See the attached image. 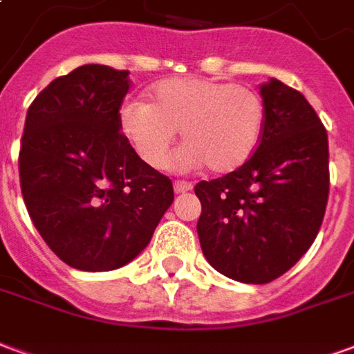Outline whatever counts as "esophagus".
<instances>
[{"label":"esophagus","mask_w":354,"mask_h":354,"mask_svg":"<svg viewBox=\"0 0 354 354\" xmlns=\"http://www.w3.org/2000/svg\"><path fill=\"white\" fill-rule=\"evenodd\" d=\"M193 184L189 182H184V180H176L174 182V193H185V192H192Z\"/></svg>","instance_id":"esophagus-1"}]
</instances>
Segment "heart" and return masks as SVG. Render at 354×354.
I'll use <instances>...</instances> for the list:
<instances>
[{
  "mask_svg": "<svg viewBox=\"0 0 354 354\" xmlns=\"http://www.w3.org/2000/svg\"><path fill=\"white\" fill-rule=\"evenodd\" d=\"M266 129V104L254 88L203 80L174 77L157 83L149 104L129 100L119 108V131L140 159L161 169L180 131L185 146L176 157L185 170L235 172L252 159Z\"/></svg>",
  "mask_w": 354,
  "mask_h": 354,
  "instance_id": "b5f03b06",
  "label": "heart"
}]
</instances>
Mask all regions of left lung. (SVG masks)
Instances as JSON below:
<instances>
[{"instance_id": "obj_1", "label": "left lung", "mask_w": 354, "mask_h": 354, "mask_svg": "<svg viewBox=\"0 0 354 354\" xmlns=\"http://www.w3.org/2000/svg\"><path fill=\"white\" fill-rule=\"evenodd\" d=\"M260 94L266 129L252 159L195 185L205 258L246 284L279 279L309 250L330 192L328 134L317 111L279 80L263 83Z\"/></svg>"}]
</instances>
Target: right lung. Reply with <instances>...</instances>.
I'll use <instances>...</instances> for the list:
<instances>
[{
	"instance_id": "obj_1",
	"label": "right lung",
	"mask_w": 354,
	"mask_h": 354,
	"mask_svg": "<svg viewBox=\"0 0 354 354\" xmlns=\"http://www.w3.org/2000/svg\"><path fill=\"white\" fill-rule=\"evenodd\" d=\"M127 70L85 64L50 81L28 108L19 170L28 214L60 260L111 271L151 241L174 201L119 132Z\"/></svg>"
}]
</instances>
